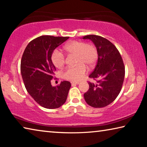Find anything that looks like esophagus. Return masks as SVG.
I'll return each instance as SVG.
<instances>
[{
	"mask_svg": "<svg viewBox=\"0 0 147 147\" xmlns=\"http://www.w3.org/2000/svg\"><path fill=\"white\" fill-rule=\"evenodd\" d=\"M71 85H76V84H79V82L72 81V82H71Z\"/></svg>",
	"mask_w": 147,
	"mask_h": 147,
	"instance_id": "1",
	"label": "esophagus"
}]
</instances>
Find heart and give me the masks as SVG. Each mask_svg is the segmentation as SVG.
Segmentation results:
<instances>
[{
  "label": "heart",
  "instance_id": "1",
  "mask_svg": "<svg viewBox=\"0 0 147 147\" xmlns=\"http://www.w3.org/2000/svg\"><path fill=\"white\" fill-rule=\"evenodd\" d=\"M66 53L75 55V66L67 68L63 73L64 79L77 81L83 78L87 71L85 64L92 66L98 58V51L96 46L92 43L73 40L64 46ZM51 63L57 68H61L65 63V56L59 49H55L51 54Z\"/></svg>",
  "mask_w": 147,
  "mask_h": 147
}]
</instances>
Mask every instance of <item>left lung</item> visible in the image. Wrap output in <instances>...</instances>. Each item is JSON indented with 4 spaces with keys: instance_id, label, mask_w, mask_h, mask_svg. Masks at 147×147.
<instances>
[{
    "instance_id": "left-lung-1",
    "label": "left lung",
    "mask_w": 147,
    "mask_h": 147,
    "mask_svg": "<svg viewBox=\"0 0 147 147\" xmlns=\"http://www.w3.org/2000/svg\"><path fill=\"white\" fill-rule=\"evenodd\" d=\"M98 51V60L90 78L96 83L88 82L89 89L84 94L86 103L94 108L107 107L114 101L121 90L125 68L119 51L113 44L101 36L89 35Z\"/></svg>"
}]
</instances>
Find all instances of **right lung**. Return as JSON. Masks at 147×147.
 Instances as JSON below:
<instances>
[{
	"instance_id": "obj_1",
	"label": "right lung",
	"mask_w": 147,
	"mask_h": 147,
	"mask_svg": "<svg viewBox=\"0 0 147 147\" xmlns=\"http://www.w3.org/2000/svg\"><path fill=\"white\" fill-rule=\"evenodd\" d=\"M69 37L42 35L29 42L20 62V72L27 92L41 107L55 109L66 102L71 83L64 81L59 85L51 84L55 67L51 54Z\"/></svg>"
}]
</instances>
